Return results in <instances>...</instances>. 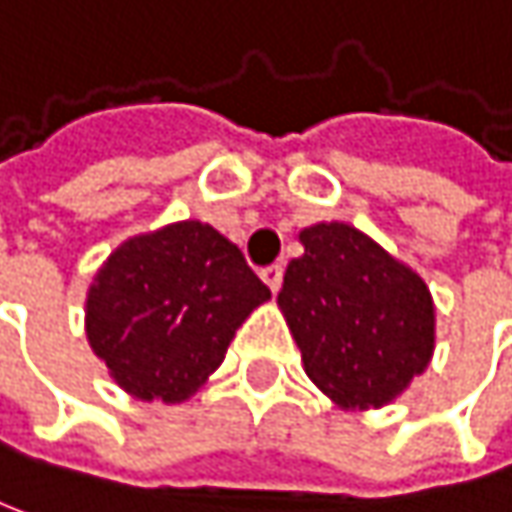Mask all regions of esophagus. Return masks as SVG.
Here are the masks:
<instances>
[{"label": "esophagus", "mask_w": 512, "mask_h": 512, "mask_svg": "<svg viewBox=\"0 0 512 512\" xmlns=\"http://www.w3.org/2000/svg\"><path fill=\"white\" fill-rule=\"evenodd\" d=\"M262 282H265V285H268V288L276 294V291H279V285H282V268H279V265L265 268V271H262Z\"/></svg>", "instance_id": "34e87169"}]
</instances>
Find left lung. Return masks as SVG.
Wrapping results in <instances>:
<instances>
[{
	"label": "left lung",
	"mask_w": 512,
	"mask_h": 512,
	"mask_svg": "<svg viewBox=\"0 0 512 512\" xmlns=\"http://www.w3.org/2000/svg\"><path fill=\"white\" fill-rule=\"evenodd\" d=\"M276 297L303 370L344 411L384 408L434 355V300L414 268L344 221L300 230Z\"/></svg>",
	"instance_id": "obj_1"
}]
</instances>
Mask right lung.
<instances>
[{"mask_svg":"<svg viewBox=\"0 0 512 512\" xmlns=\"http://www.w3.org/2000/svg\"><path fill=\"white\" fill-rule=\"evenodd\" d=\"M271 300L236 244L203 221L122 241L92 276L87 341L142 402L180 405L221 367L236 329Z\"/></svg>","mask_w":512,"mask_h":512,"instance_id":"add662e5","label":"right lung"}]
</instances>
